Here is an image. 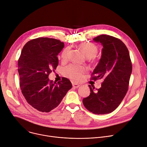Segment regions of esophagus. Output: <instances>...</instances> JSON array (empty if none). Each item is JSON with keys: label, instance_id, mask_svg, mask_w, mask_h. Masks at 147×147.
Wrapping results in <instances>:
<instances>
[{"label": "esophagus", "instance_id": "obj_1", "mask_svg": "<svg viewBox=\"0 0 147 147\" xmlns=\"http://www.w3.org/2000/svg\"><path fill=\"white\" fill-rule=\"evenodd\" d=\"M72 84H73V87L74 88H79L80 86V84H77V83H73Z\"/></svg>", "mask_w": 147, "mask_h": 147}]
</instances>
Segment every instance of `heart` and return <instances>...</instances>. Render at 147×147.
Here are the masks:
<instances>
[{
	"label": "heart",
	"instance_id": "b5f03b06",
	"mask_svg": "<svg viewBox=\"0 0 147 147\" xmlns=\"http://www.w3.org/2000/svg\"><path fill=\"white\" fill-rule=\"evenodd\" d=\"M79 48L82 51L84 55L86 56L88 59H92L96 55L98 52V48L95 44L86 42L83 43L79 45ZM69 53L68 49H65L61 54L62 61H65L68 59V55ZM87 71L86 68L80 65L75 64H71L68 65L65 69V76L74 82H79L82 78L83 74Z\"/></svg>",
	"mask_w": 147,
	"mask_h": 147
}]
</instances>
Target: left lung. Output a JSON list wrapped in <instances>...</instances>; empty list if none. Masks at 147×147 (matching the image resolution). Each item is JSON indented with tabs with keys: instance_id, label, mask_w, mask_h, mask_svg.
<instances>
[{
	"instance_id": "1",
	"label": "left lung",
	"mask_w": 147,
	"mask_h": 147,
	"mask_svg": "<svg viewBox=\"0 0 147 147\" xmlns=\"http://www.w3.org/2000/svg\"><path fill=\"white\" fill-rule=\"evenodd\" d=\"M103 46L101 58L92 73V79H101L99 89L89 87L90 94L83 98L86 109L95 114L110 113L125 98L132 70L129 51L117 38L102 34L94 38Z\"/></svg>"
}]
</instances>
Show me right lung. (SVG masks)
<instances>
[{
	"label": "right lung",
	"instance_id": "right-lung-1",
	"mask_svg": "<svg viewBox=\"0 0 147 147\" xmlns=\"http://www.w3.org/2000/svg\"><path fill=\"white\" fill-rule=\"evenodd\" d=\"M64 47L59 40L38 37L28 41L22 49L18 63L20 88L27 102L39 111L55 109L72 88L65 78L57 83L48 78L56 69L57 55Z\"/></svg>",
	"mask_w": 147,
	"mask_h": 147
}]
</instances>
